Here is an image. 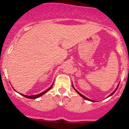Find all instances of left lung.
I'll return each mask as SVG.
<instances>
[{"label": "left lung", "mask_w": 129, "mask_h": 129, "mask_svg": "<svg viewBox=\"0 0 129 129\" xmlns=\"http://www.w3.org/2000/svg\"><path fill=\"white\" fill-rule=\"evenodd\" d=\"M118 86H119V85H118V87L116 88V90H114V92H112V94H110V95H109V96H110V95H112V94H114V92H116V90H117V89H118ZM73 87H74V86H73ZM74 89H75V88H74ZM75 90H76V92H77V93H78V94H79V95H81V97H82V98H84V99H85V100H88V101H92V100H89V99H88V98H86V97H85V96H84V95H82V94H80V93H79V92H77V90H76V89H75Z\"/></svg>", "instance_id": "8db88e82"}]
</instances>
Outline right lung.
I'll use <instances>...</instances> for the list:
<instances>
[{
    "label": "right lung",
    "instance_id": "add662e5",
    "mask_svg": "<svg viewBox=\"0 0 129 129\" xmlns=\"http://www.w3.org/2000/svg\"><path fill=\"white\" fill-rule=\"evenodd\" d=\"M53 85H52V86H50V87L48 89H47L46 91H44V92H42V93H41V94H37V95H24V94H21V95H23V96L25 97V98H29V99H34H34L38 98H39L40 96H41V95H43V94H45L46 92H47L49 90H50L51 88H52V86H53Z\"/></svg>",
    "mask_w": 129,
    "mask_h": 129
}]
</instances>
